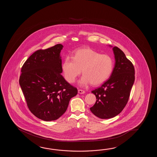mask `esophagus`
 <instances>
[{
	"mask_svg": "<svg viewBox=\"0 0 157 157\" xmlns=\"http://www.w3.org/2000/svg\"><path fill=\"white\" fill-rule=\"evenodd\" d=\"M78 93L79 94H84L85 92L84 90H82V89H79V90H78Z\"/></svg>",
	"mask_w": 157,
	"mask_h": 157,
	"instance_id": "1",
	"label": "esophagus"
}]
</instances>
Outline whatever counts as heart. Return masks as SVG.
I'll return each mask as SVG.
<instances>
[{"label":"heart","mask_w":157,"mask_h":157,"mask_svg":"<svg viewBox=\"0 0 157 157\" xmlns=\"http://www.w3.org/2000/svg\"><path fill=\"white\" fill-rule=\"evenodd\" d=\"M113 67L111 56L90 48L77 50L72 57L67 56L62 66L64 78L70 83H74L82 70L83 74L78 81L81 86L103 83L110 76Z\"/></svg>","instance_id":"obj_1"}]
</instances>
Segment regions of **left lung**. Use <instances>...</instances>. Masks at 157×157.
I'll list each match as a JSON object with an SVG mask.
<instances>
[{
	"instance_id": "1",
	"label": "left lung",
	"mask_w": 157,
	"mask_h": 157,
	"mask_svg": "<svg viewBox=\"0 0 157 157\" xmlns=\"http://www.w3.org/2000/svg\"><path fill=\"white\" fill-rule=\"evenodd\" d=\"M116 64L112 74L101 86L93 90L97 100L90 108L91 112L101 119L116 116L126 105L135 81V68L124 52L113 48Z\"/></svg>"
}]
</instances>
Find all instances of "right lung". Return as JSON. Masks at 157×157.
Instances as JSON below:
<instances>
[{"label":"right lung","mask_w":157,"mask_h":157,"mask_svg":"<svg viewBox=\"0 0 157 157\" xmlns=\"http://www.w3.org/2000/svg\"><path fill=\"white\" fill-rule=\"evenodd\" d=\"M58 44L35 52L21 68L19 83L30 112L45 121L56 120L66 111L70 100L77 94L62 72Z\"/></svg>","instance_id":"right-lung-1"}]
</instances>
